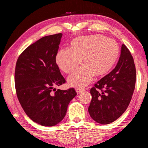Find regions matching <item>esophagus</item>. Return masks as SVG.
<instances>
[{
  "mask_svg": "<svg viewBox=\"0 0 148 148\" xmlns=\"http://www.w3.org/2000/svg\"><path fill=\"white\" fill-rule=\"evenodd\" d=\"M75 90H76V92H77V94H80V93H82V92H84V91L85 90V89L84 88H77Z\"/></svg>",
  "mask_w": 148,
  "mask_h": 148,
  "instance_id": "obj_1",
  "label": "esophagus"
}]
</instances>
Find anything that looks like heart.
I'll return each mask as SVG.
<instances>
[{
	"label": "heart",
	"mask_w": 148,
	"mask_h": 148,
	"mask_svg": "<svg viewBox=\"0 0 148 148\" xmlns=\"http://www.w3.org/2000/svg\"><path fill=\"white\" fill-rule=\"evenodd\" d=\"M70 46V49L58 50L56 62L62 71L71 73L82 61L84 66L68 78L70 86L79 88L87 86L94 75L103 76L110 72L120 53L114 40L98 34L75 38Z\"/></svg>",
	"instance_id": "1"
}]
</instances>
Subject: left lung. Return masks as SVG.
<instances>
[{
	"label": "left lung",
	"mask_w": 148,
	"mask_h": 148,
	"mask_svg": "<svg viewBox=\"0 0 148 148\" xmlns=\"http://www.w3.org/2000/svg\"><path fill=\"white\" fill-rule=\"evenodd\" d=\"M136 82V69L130 51L125 44L115 68L91 88L88 112L97 123L114 122L127 110Z\"/></svg>",
	"instance_id": "1"
}]
</instances>
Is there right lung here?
I'll return each instance as SVG.
<instances>
[{"instance_id":"right-lung-1","label":"right lung","mask_w":148,"mask_h":148,"mask_svg":"<svg viewBox=\"0 0 148 148\" xmlns=\"http://www.w3.org/2000/svg\"><path fill=\"white\" fill-rule=\"evenodd\" d=\"M62 36L59 33L40 38L24 50L16 62L18 100L25 114L42 126L52 127L60 123L70 101L77 95L73 88H54L66 82L56 62Z\"/></svg>"}]
</instances>
